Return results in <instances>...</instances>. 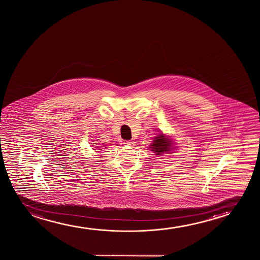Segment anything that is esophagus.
<instances>
[{
	"instance_id": "34e87169",
	"label": "esophagus",
	"mask_w": 260,
	"mask_h": 260,
	"mask_svg": "<svg viewBox=\"0 0 260 260\" xmlns=\"http://www.w3.org/2000/svg\"><path fill=\"white\" fill-rule=\"evenodd\" d=\"M124 144L126 146H135L136 142L134 140H128V141H125Z\"/></svg>"
}]
</instances>
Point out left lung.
Listing matches in <instances>:
<instances>
[{"label":"left lung","mask_w":260,"mask_h":260,"mask_svg":"<svg viewBox=\"0 0 260 260\" xmlns=\"http://www.w3.org/2000/svg\"><path fill=\"white\" fill-rule=\"evenodd\" d=\"M172 145H173V143H172V140L170 139V137H167L162 133H159L153 139V143L150 145L149 148L156 155H160V154H164V153L171 152V150L174 148V147H172Z\"/></svg>","instance_id":"obj_1"}]
</instances>
